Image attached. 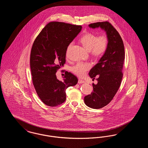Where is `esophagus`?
Masks as SVG:
<instances>
[{
  "label": "esophagus",
  "instance_id": "1",
  "mask_svg": "<svg viewBox=\"0 0 148 148\" xmlns=\"http://www.w3.org/2000/svg\"><path fill=\"white\" fill-rule=\"evenodd\" d=\"M85 83V82L84 80H83L82 79H79V80H78V83L79 84H83Z\"/></svg>",
  "mask_w": 148,
  "mask_h": 148
}]
</instances>
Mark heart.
<instances>
[{"mask_svg":"<svg viewBox=\"0 0 148 148\" xmlns=\"http://www.w3.org/2000/svg\"><path fill=\"white\" fill-rule=\"evenodd\" d=\"M80 42L85 49L89 51L90 55L95 59H100L106 51L109 45V38L105 34L98 35L92 33H87L80 39ZM71 43L68 47V50L71 46ZM92 66L89 63H78L71 68V71L80 77L84 75L86 72Z\"/></svg>","mask_w":148,"mask_h":148,"instance_id":"b5f03b06","label":"heart"}]
</instances>
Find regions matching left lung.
I'll list each match as a JSON object with an SVG mask.
<instances>
[{
	"label": "left lung",
	"mask_w": 148,
	"mask_h": 148,
	"mask_svg": "<svg viewBox=\"0 0 148 148\" xmlns=\"http://www.w3.org/2000/svg\"><path fill=\"white\" fill-rule=\"evenodd\" d=\"M92 28L100 27L109 38L108 48L105 54L89 73L97 84L92 83L93 91L84 97L85 104L92 109H100L108 105L118 92L123 77L125 59L123 41L118 31L108 21L97 22L89 25Z\"/></svg>",
	"instance_id": "1"
}]
</instances>
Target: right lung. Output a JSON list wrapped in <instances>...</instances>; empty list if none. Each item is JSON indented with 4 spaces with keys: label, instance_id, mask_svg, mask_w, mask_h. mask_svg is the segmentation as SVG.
<instances>
[{
    "label": "right lung",
    "instance_id": "right-lung-1",
    "mask_svg": "<svg viewBox=\"0 0 148 148\" xmlns=\"http://www.w3.org/2000/svg\"><path fill=\"white\" fill-rule=\"evenodd\" d=\"M82 28L81 25L50 22L33 42L30 58L33 84L38 97L47 106L63 103L66 89L77 84V77L70 72H65L63 82L57 79L56 73L65 63L68 47Z\"/></svg>",
    "mask_w": 148,
    "mask_h": 148
}]
</instances>
